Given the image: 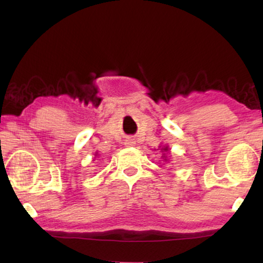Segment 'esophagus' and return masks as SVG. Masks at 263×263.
<instances>
[{"label": "esophagus", "mask_w": 263, "mask_h": 263, "mask_svg": "<svg viewBox=\"0 0 263 263\" xmlns=\"http://www.w3.org/2000/svg\"><path fill=\"white\" fill-rule=\"evenodd\" d=\"M126 144H127V145H132V144H133V142H132V141H127V142H126Z\"/></svg>", "instance_id": "34e87169"}]
</instances>
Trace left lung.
Returning a JSON list of instances; mask_svg holds the SVG:
<instances>
[{"mask_svg": "<svg viewBox=\"0 0 263 263\" xmlns=\"http://www.w3.org/2000/svg\"><path fill=\"white\" fill-rule=\"evenodd\" d=\"M162 149H164V151H167V147H164V148H162Z\"/></svg>", "mask_w": 263, "mask_h": 263, "instance_id": "8db88e82", "label": "left lung"}]
</instances>
